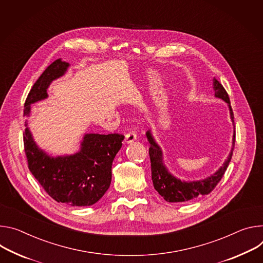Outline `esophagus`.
I'll return each instance as SVG.
<instances>
[{"label": "esophagus", "instance_id": "esophagus-1", "mask_svg": "<svg viewBox=\"0 0 263 263\" xmlns=\"http://www.w3.org/2000/svg\"><path fill=\"white\" fill-rule=\"evenodd\" d=\"M137 139V135L135 132H128L126 135H125V143L126 144H129L132 142H134L135 140Z\"/></svg>", "mask_w": 263, "mask_h": 263}]
</instances>
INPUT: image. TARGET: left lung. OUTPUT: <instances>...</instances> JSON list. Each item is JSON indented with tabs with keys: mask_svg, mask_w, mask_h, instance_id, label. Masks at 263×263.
Listing matches in <instances>:
<instances>
[{
	"mask_svg": "<svg viewBox=\"0 0 263 263\" xmlns=\"http://www.w3.org/2000/svg\"><path fill=\"white\" fill-rule=\"evenodd\" d=\"M213 89L215 92V97L220 98L228 103L231 120L233 124H234V115H233L229 95L224 90L222 84L215 78H213ZM146 137L151 144L149 157H151V164H152V179H153L155 189L159 192L161 196L164 197L166 201L182 202V201L193 199L200 195L209 194L219 183L232 159L233 151H234L235 126H234V134H233V139H232V149H231V153L229 154V157L224 161L223 165L215 173H213L212 176L200 181H193V182L181 181L174 176H172L163 162L162 149L156 142V140L154 139L151 130L146 133Z\"/></svg>",
	"mask_w": 263,
	"mask_h": 263,
	"instance_id": "1",
	"label": "left lung"
}]
</instances>
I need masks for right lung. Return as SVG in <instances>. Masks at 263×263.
<instances>
[{"mask_svg": "<svg viewBox=\"0 0 263 263\" xmlns=\"http://www.w3.org/2000/svg\"><path fill=\"white\" fill-rule=\"evenodd\" d=\"M69 66L60 58L44 71L27 96L24 116L30 115L31 104L48 97L50 83L62 77ZM123 139L119 134H86L78 153L51 157L37 146L27 126L24 147L29 170L53 199L72 207H84L94 205L109 188L111 164Z\"/></svg>", "mask_w": 263, "mask_h": 263, "instance_id": "obj_1", "label": "right lung"}]
</instances>
